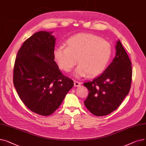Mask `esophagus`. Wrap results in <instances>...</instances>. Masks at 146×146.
<instances>
[{
    "label": "esophagus",
    "mask_w": 146,
    "mask_h": 146,
    "mask_svg": "<svg viewBox=\"0 0 146 146\" xmlns=\"http://www.w3.org/2000/svg\"><path fill=\"white\" fill-rule=\"evenodd\" d=\"M81 85V83H80V82H78V81H74V86H75V87H78V86H79L80 85Z\"/></svg>",
    "instance_id": "34e87169"
}]
</instances>
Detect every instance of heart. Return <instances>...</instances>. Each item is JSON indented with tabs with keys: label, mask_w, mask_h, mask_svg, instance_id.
<instances>
[{
	"label": "heart",
	"mask_w": 146,
	"mask_h": 146,
	"mask_svg": "<svg viewBox=\"0 0 146 146\" xmlns=\"http://www.w3.org/2000/svg\"><path fill=\"white\" fill-rule=\"evenodd\" d=\"M66 44V47L60 45L56 48L53 57L59 68L66 72H70L78 61L79 64L74 72L77 78L101 73L112 55L111 44L92 34L74 35L68 38Z\"/></svg>",
	"instance_id": "1"
}]
</instances>
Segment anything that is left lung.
Masks as SVG:
<instances>
[{
	"mask_svg": "<svg viewBox=\"0 0 146 146\" xmlns=\"http://www.w3.org/2000/svg\"><path fill=\"white\" fill-rule=\"evenodd\" d=\"M115 48V57L103 73L83 84L89 92L84 104L96 116L106 115L117 110L131 88V62L119 40Z\"/></svg>",
	"mask_w": 146,
	"mask_h": 146,
	"instance_id": "left-lung-1",
	"label": "left lung"
}]
</instances>
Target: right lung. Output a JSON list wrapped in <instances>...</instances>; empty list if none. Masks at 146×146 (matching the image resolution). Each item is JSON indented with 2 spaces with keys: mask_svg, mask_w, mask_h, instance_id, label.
Masks as SVG:
<instances>
[{
  "mask_svg": "<svg viewBox=\"0 0 146 146\" xmlns=\"http://www.w3.org/2000/svg\"><path fill=\"white\" fill-rule=\"evenodd\" d=\"M52 32L41 31L23 43L15 59L13 85L25 106L43 116L52 114L73 86L54 61L56 38Z\"/></svg>",
  "mask_w": 146,
  "mask_h": 146,
  "instance_id": "right-lung-1",
  "label": "right lung"
}]
</instances>
